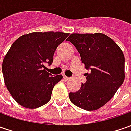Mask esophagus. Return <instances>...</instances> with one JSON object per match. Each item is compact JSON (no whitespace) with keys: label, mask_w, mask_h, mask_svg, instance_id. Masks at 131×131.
I'll list each match as a JSON object with an SVG mask.
<instances>
[{"label":"esophagus","mask_w":131,"mask_h":131,"mask_svg":"<svg viewBox=\"0 0 131 131\" xmlns=\"http://www.w3.org/2000/svg\"><path fill=\"white\" fill-rule=\"evenodd\" d=\"M63 79L66 80V81H67V80H68L69 79H70V77H66V76H65V75H63Z\"/></svg>","instance_id":"34e87169"}]
</instances>
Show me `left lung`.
I'll return each mask as SVG.
<instances>
[{"instance_id": "left-lung-1", "label": "left lung", "mask_w": 131, "mask_h": 131, "mask_svg": "<svg viewBox=\"0 0 131 131\" xmlns=\"http://www.w3.org/2000/svg\"><path fill=\"white\" fill-rule=\"evenodd\" d=\"M77 48L90 73L71 101L87 111L97 110L110 101L125 79V57L111 38L101 33H72L67 38Z\"/></svg>"}]
</instances>
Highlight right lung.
Here are the masks:
<instances>
[{
	"label": "right lung",
	"mask_w": 131,
	"mask_h": 131,
	"mask_svg": "<svg viewBox=\"0 0 131 131\" xmlns=\"http://www.w3.org/2000/svg\"><path fill=\"white\" fill-rule=\"evenodd\" d=\"M68 35L33 32L13 43L4 57L2 71L8 92L19 105L36 108L50 101L53 88L63 76H52L46 71L44 64H52L58 46Z\"/></svg>",
	"instance_id": "obj_1"
}]
</instances>
